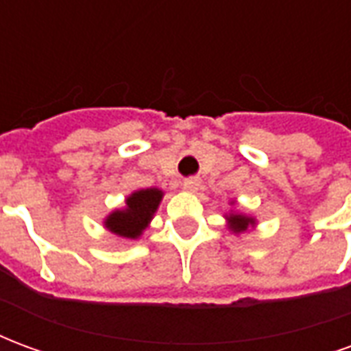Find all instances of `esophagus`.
Masks as SVG:
<instances>
[{"label":"esophagus","mask_w":351,"mask_h":351,"mask_svg":"<svg viewBox=\"0 0 351 351\" xmlns=\"http://www.w3.org/2000/svg\"><path fill=\"white\" fill-rule=\"evenodd\" d=\"M184 190L186 191H190V193H195V191L201 188V180H199L197 176H190V178H186L184 180Z\"/></svg>","instance_id":"esophagus-1"}]
</instances>
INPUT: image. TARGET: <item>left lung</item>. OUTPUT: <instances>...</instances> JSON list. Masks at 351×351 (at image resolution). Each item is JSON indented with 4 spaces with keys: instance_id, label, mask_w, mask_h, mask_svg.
I'll return each mask as SVG.
<instances>
[{
    "instance_id": "obj_1",
    "label": "left lung",
    "mask_w": 351,
    "mask_h": 351,
    "mask_svg": "<svg viewBox=\"0 0 351 351\" xmlns=\"http://www.w3.org/2000/svg\"><path fill=\"white\" fill-rule=\"evenodd\" d=\"M235 199L229 201V205H235ZM223 218H226V228H228L233 235H243V233H246V231H250V229H254L258 226V220H256L254 216L239 213V210H229V213L223 214Z\"/></svg>"
}]
</instances>
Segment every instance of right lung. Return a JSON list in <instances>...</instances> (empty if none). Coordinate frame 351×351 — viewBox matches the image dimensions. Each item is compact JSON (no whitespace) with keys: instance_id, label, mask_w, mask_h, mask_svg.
Returning a JSON list of instances; mask_svg holds the SVG:
<instances>
[{"instance_id":"add662e5","label":"right lung","mask_w":351,"mask_h":351,"mask_svg":"<svg viewBox=\"0 0 351 351\" xmlns=\"http://www.w3.org/2000/svg\"><path fill=\"white\" fill-rule=\"evenodd\" d=\"M163 190L160 188H143L131 191L125 197L122 208H114L103 220V228L122 241H135L141 239L145 229L150 228L154 214L160 208Z\"/></svg>"}]
</instances>
